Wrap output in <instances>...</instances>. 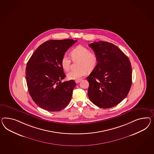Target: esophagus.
<instances>
[{
    "label": "esophagus",
    "instance_id": "obj_1",
    "mask_svg": "<svg viewBox=\"0 0 154 154\" xmlns=\"http://www.w3.org/2000/svg\"><path fill=\"white\" fill-rule=\"evenodd\" d=\"M82 81V79H77V80H75V83H79L81 82Z\"/></svg>",
    "mask_w": 154,
    "mask_h": 154
}]
</instances>
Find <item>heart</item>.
Segmentation results:
<instances>
[{
    "label": "heart",
    "instance_id": "b5f03b06",
    "mask_svg": "<svg viewBox=\"0 0 154 154\" xmlns=\"http://www.w3.org/2000/svg\"><path fill=\"white\" fill-rule=\"evenodd\" d=\"M71 56L73 59H79V68L70 71L68 75L69 79H79L87 75L88 71H92L95 68L98 63L97 55L90 52V50L83 46L75 47L71 51ZM61 65L63 69L68 71L71 66V59L67 56L64 55L61 59Z\"/></svg>",
    "mask_w": 154,
    "mask_h": 154
}]
</instances>
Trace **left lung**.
Returning <instances> with one entry per match:
<instances>
[{"instance_id":"obj_1","label":"left lung","mask_w":154,"mask_h":154,"mask_svg":"<svg viewBox=\"0 0 154 154\" xmlns=\"http://www.w3.org/2000/svg\"><path fill=\"white\" fill-rule=\"evenodd\" d=\"M94 51L98 63L86 78L88 96L93 104L110 108L127 96L132 85V66L129 58L116 46L100 41L88 45Z\"/></svg>"}]
</instances>
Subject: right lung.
<instances>
[{"instance_id":"right-lung-1","label":"right lung","mask_w":154,"mask_h":154,"mask_svg":"<svg viewBox=\"0 0 154 154\" xmlns=\"http://www.w3.org/2000/svg\"><path fill=\"white\" fill-rule=\"evenodd\" d=\"M77 40H51L39 46L27 63L26 79L32 99L49 112H59L71 101L76 84L62 82L66 77L61 65L65 53Z\"/></svg>"}]
</instances>
